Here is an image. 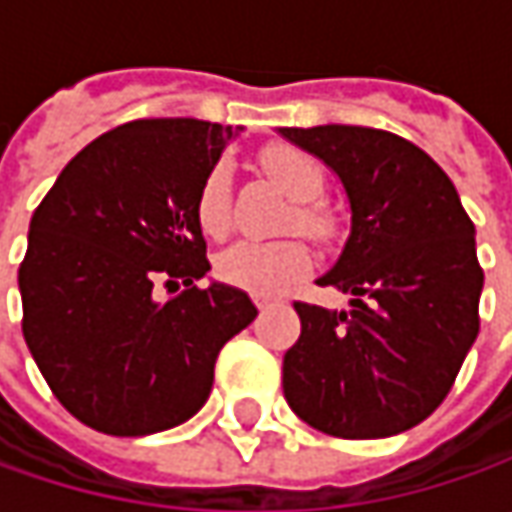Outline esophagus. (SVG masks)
<instances>
[{
    "mask_svg": "<svg viewBox=\"0 0 512 512\" xmlns=\"http://www.w3.org/2000/svg\"><path fill=\"white\" fill-rule=\"evenodd\" d=\"M253 305H256L259 310H262V313H265L267 307L276 305V299H270V296H256V299H253Z\"/></svg>",
    "mask_w": 512,
    "mask_h": 512,
    "instance_id": "esophagus-1",
    "label": "esophagus"
}]
</instances>
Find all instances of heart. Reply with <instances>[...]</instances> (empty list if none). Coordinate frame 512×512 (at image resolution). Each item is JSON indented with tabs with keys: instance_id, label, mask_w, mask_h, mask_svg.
Listing matches in <instances>:
<instances>
[{
	"instance_id": "obj_1",
	"label": "heart",
	"mask_w": 512,
	"mask_h": 512,
	"mask_svg": "<svg viewBox=\"0 0 512 512\" xmlns=\"http://www.w3.org/2000/svg\"><path fill=\"white\" fill-rule=\"evenodd\" d=\"M259 162L267 176L296 202L293 213L287 216L285 230H299L313 239H325L333 230V222L325 207L313 205V199L322 193V185H325V176L316 165V159L307 156L305 150L276 145V148H267ZM196 222L210 239H222L230 230V168L227 165H216L202 179V187L196 193ZM307 270H310V253L296 239H279V242L242 239L216 256V276L253 296L282 293L290 285H296Z\"/></svg>"
}]
</instances>
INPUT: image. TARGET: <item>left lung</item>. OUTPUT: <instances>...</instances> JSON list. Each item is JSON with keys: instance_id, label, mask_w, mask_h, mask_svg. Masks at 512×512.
<instances>
[{"instance_id": "1", "label": "left lung", "mask_w": 512, "mask_h": 512, "mask_svg": "<svg viewBox=\"0 0 512 512\" xmlns=\"http://www.w3.org/2000/svg\"><path fill=\"white\" fill-rule=\"evenodd\" d=\"M319 156L350 202V236L319 279L350 313L296 302L302 336L285 353L290 410L336 439H384L424 422L479 336L484 273L476 227L422 148L359 125L279 128Z\"/></svg>"}]
</instances>
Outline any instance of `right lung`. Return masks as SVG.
Wrapping results in <instances>:
<instances>
[{"instance_id":"add662e5","label":"right lung","mask_w":512,"mask_h":512,"mask_svg":"<svg viewBox=\"0 0 512 512\" xmlns=\"http://www.w3.org/2000/svg\"><path fill=\"white\" fill-rule=\"evenodd\" d=\"M233 136L202 119L119 125L33 210L22 333L53 396L99 433L187 422L210 396L219 350L259 313L239 287H196L210 270L196 193ZM156 281L186 290L159 303Z\"/></svg>"}]
</instances>
